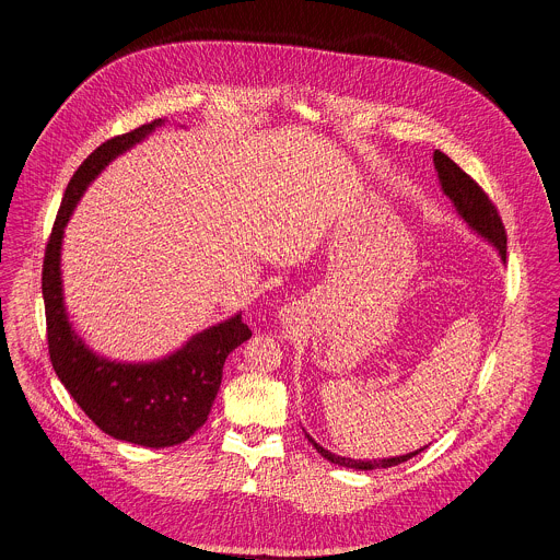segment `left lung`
<instances>
[{
	"instance_id": "8db88e82",
	"label": "left lung",
	"mask_w": 560,
	"mask_h": 560,
	"mask_svg": "<svg viewBox=\"0 0 560 560\" xmlns=\"http://www.w3.org/2000/svg\"><path fill=\"white\" fill-rule=\"evenodd\" d=\"M434 165L435 172H438V178H440V187L444 190V195L451 199V203L455 206L457 214L479 234L483 236L488 243H492L497 247L498 255L502 261H506V232H504V225H502V219L498 214L497 206L492 203V199L488 197V192L483 188L479 187L457 163H453L444 152L435 150L434 152ZM310 438L311 444L315 446V451L326 457L328 462L332 464H339V466H346V468H357V470H373V468H390V466H397V464H404L408 462L410 457L419 455L423 448L419 451H412V453H406V455H399V457H384V459H368V462H361V459H350V457H341V455H335L330 451H326L324 446H319L310 434H305Z\"/></svg>"
}]
</instances>
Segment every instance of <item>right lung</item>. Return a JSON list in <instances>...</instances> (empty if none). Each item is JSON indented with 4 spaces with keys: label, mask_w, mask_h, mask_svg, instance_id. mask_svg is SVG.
Here are the masks:
<instances>
[{
    "label": "right lung",
    "mask_w": 560,
    "mask_h": 560,
    "mask_svg": "<svg viewBox=\"0 0 560 560\" xmlns=\"http://www.w3.org/2000/svg\"><path fill=\"white\" fill-rule=\"evenodd\" d=\"M161 125L163 120H154L112 137L81 163L63 192L43 261L49 357L60 382L98 430L152 448L180 444L206 423L225 359L249 339V326L238 313L197 332L185 348L154 363H114L96 357L66 317L60 249L63 228L94 176Z\"/></svg>",
    "instance_id": "right-lung-1"
}]
</instances>
